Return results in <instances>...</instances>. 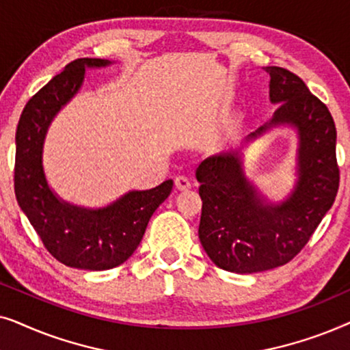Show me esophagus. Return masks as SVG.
<instances>
[{
	"label": "esophagus",
	"instance_id": "obj_1",
	"mask_svg": "<svg viewBox=\"0 0 350 350\" xmlns=\"http://www.w3.org/2000/svg\"><path fill=\"white\" fill-rule=\"evenodd\" d=\"M175 188L178 191H188V189H191V181L186 178V176H176Z\"/></svg>",
	"mask_w": 350,
	"mask_h": 350
}]
</instances>
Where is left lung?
Segmentation results:
<instances>
[{"label": "left lung", "mask_w": 350, "mask_h": 350, "mask_svg": "<svg viewBox=\"0 0 350 350\" xmlns=\"http://www.w3.org/2000/svg\"><path fill=\"white\" fill-rule=\"evenodd\" d=\"M265 71L271 78L269 100L279 108L245 143L275 127L295 129L293 189L271 202L248 180L243 146L210 156L196 170L202 199L200 243L215 265L236 274L274 269L293 260L332 208L339 188L336 127L328 108L291 71L280 66Z\"/></svg>", "instance_id": "obj_1"}]
</instances>
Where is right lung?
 Listing matches in <instances>:
<instances>
[{"instance_id":"1","label":"right lung","mask_w":350,"mask_h":350,"mask_svg":"<svg viewBox=\"0 0 350 350\" xmlns=\"http://www.w3.org/2000/svg\"><path fill=\"white\" fill-rule=\"evenodd\" d=\"M111 64L78 59L66 65L25 105L16 132L14 189L18 207L51 255L76 269L107 271L127 261L140 245L152 213L174 188V181L165 180L152 189L129 191L107 207L88 208L66 202L47 183L42 151L49 126L83 88L85 70Z\"/></svg>"}]
</instances>
